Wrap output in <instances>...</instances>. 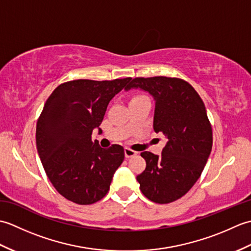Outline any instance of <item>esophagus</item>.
<instances>
[{"label": "esophagus", "instance_id": "esophagus-1", "mask_svg": "<svg viewBox=\"0 0 251 251\" xmlns=\"http://www.w3.org/2000/svg\"><path fill=\"white\" fill-rule=\"evenodd\" d=\"M124 152H125V157L126 158H129V157L137 155V152L134 151V150H131V149H129V148H125Z\"/></svg>", "mask_w": 251, "mask_h": 251}]
</instances>
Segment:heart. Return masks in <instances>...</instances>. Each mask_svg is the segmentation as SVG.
<instances>
[{"instance_id":"1","label":"heart","mask_w":251,"mask_h":251,"mask_svg":"<svg viewBox=\"0 0 251 251\" xmlns=\"http://www.w3.org/2000/svg\"><path fill=\"white\" fill-rule=\"evenodd\" d=\"M139 97H142V96H139ZM135 98H137V97H135Z\"/></svg>"}]
</instances>
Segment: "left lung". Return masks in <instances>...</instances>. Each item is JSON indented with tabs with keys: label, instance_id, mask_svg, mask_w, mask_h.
<instances>
[{
	"label": "left lung",
	"instance_id": "8db88e82",
	"mask_svg": "<svg viewBox=\"0 0 251 251\" xmlns=\"http://www.w3.org/2000/svg\"><path fill=\"white\" fill-rule=\"evenodd\" d=\"M139 88L154 102L153 128L167 139L161 155L145 151L147 166L137 176L149 200L168 204L182 197L202 173L212 148V130L200 95L183 79L136 77L126 92Z\"/></svg>",
	"mask_w": 251,
	"mask_h": 251
}]
</instances>
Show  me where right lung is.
I'll return each instance as SVG.
<instances>
[{
	"mask_svg": "<svg viewBox=\"0 0 251 251\" xmlns=\"http://www.w3.org/2000/svg\"><path fill=\"white\" fill-rule=\"evenodd\" d=\"M130 81L75 79L59 85L47 99L36 124V148L47 177L67 200L90 205L108 193L124 148H101L92 134L100 130L112 98Z\"/></svg>",
	"mask_w": 251,
	"mask_h": 251,
	"instance_id": "1",
	"label": "right lung"
}]
</instances>
